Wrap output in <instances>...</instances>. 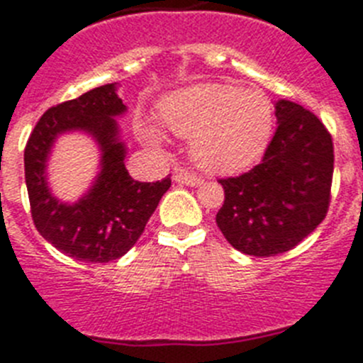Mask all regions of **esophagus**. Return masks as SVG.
<instances>
[{
  "mask_svg": "<svg viewBox=\"0 0 363 363\" xmlns=\"http://www.w3.org/2000/svg\"><path fill=\"white\" fill-rule=\"evenodd\" d=\"M174 182H176V184L187 185V187H198V185L203 184V179H201L200 176L192 174V172H185V171L176 172Z\"/></svg>",
  "mask_w": 363,
  "mask_h": 363,
  "instance_id": "obj_1",
  "label": "esophagus"
}]
</instances>
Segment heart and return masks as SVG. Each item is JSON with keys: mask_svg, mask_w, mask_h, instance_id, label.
<instances>
[{"mask_svg": "<svg viewBox=\"0 0 363 363\" xmlns=\"http://www.w3.org/2000/svg\"><path fill=\"white\" fill-rule=\"evenodd\" d=\"M160 123L192 136L191 154L213 172L242 171L262 156L272 133V107L264 94L233 83H200L174 92L160 105ZM136 133L150 147L165 143L162 129L138 120Z\"/></svg>", "mask_w": 363, "mask_h": 363, "instance_id": "b5f03b06", "label": "heart"}]
</instances>
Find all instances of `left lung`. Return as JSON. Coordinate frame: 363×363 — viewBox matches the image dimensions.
I'll return each instance as SVG.
<instances>
[{
	"label": "left lung",
	"mask_w": 363,
	"mask_h": 363,
	"mask_svg": "<svg viewBox=\"0 0 363 363\" xmlns=\"http://www.w3.org/2000/svg\"><path fill=\"white\" fill-rule=\"evenodd\" d=\"M278 129L251 171L220 179L216 223L243 255L274 256L307 238L329 209L335 154L331 134L301 105L278 99Z\"/></svg>",
	"instance_id": "1"
}]
</instances>
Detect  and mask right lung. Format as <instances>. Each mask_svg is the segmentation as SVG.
<instances>
[{
  "instance_id": "obj_1",
  "label": "right lung",
  "mask_w": 363,
  "mask_h": 363,
  "mask_svg": "<svg viewBox=\"0 0 363 363\" xmlns=\"http://www.w3.org/2000/svg\"><path fill=\"white\" fill-rule=\"evenodd\" d=\"M125 112L116 83L96 86L45 112L25 147V182L34 225L57 251L74 259L105 264L121 258L142 236L171 187L169 176L156 184L134 182L129 176L127 145L116 120ZM70 132L95 140L100 171L82 199L63 202L53 196L46 167L57 138Z\"/></svg>"
}]
</instances>
